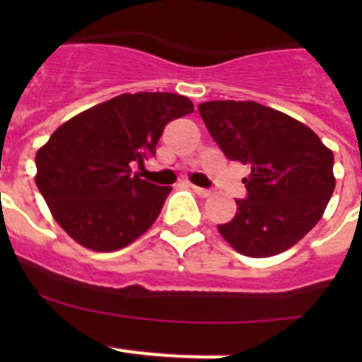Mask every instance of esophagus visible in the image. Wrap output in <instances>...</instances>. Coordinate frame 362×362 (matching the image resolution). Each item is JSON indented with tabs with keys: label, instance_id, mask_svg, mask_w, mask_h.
<instances>
[{
	"label": "esophagus",
	"instance_id": "34e87169",
	"mask_svg": "<svg viewBox=\"0 0 362 362\" xmlns=\"http://www.w3.org/2000/svg\"><path fill=\"white\" fill-rule=\"evenodd\" d=\"M192 190L196 192V194H197V196H199V197H209V196H212V190H209V188L196 187V185H192Z\"/></svg>",
	"mask_w": 362,
	"mask_h": 362
}]
</instances>
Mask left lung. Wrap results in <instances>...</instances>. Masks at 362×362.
<instances>
[{"mask_svg":"<svg viewBox=\"0 0 362 362\" xmlns=\"http://www.w3.org/2000/svg\"><path fill=\"white\" fill-rule=\"evenodd\" d=\"M199 114L232 161L252 166L248 196L217 230L233 250L270 257L317 225L335 188L334 153L306 124L255 101H206Z\"/></svg>","mask_w":362,"mask_h":362,"instance_id":"1","label":"left lung"}]
</instances>
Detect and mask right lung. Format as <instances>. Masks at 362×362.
<instances>
[{
	"label": "right lung",
	"instance_id": "add662e5",
	"mask_svg": "<svg viewBox=\"0 0 362 362\" xmlns=\"http://www.w3.org/2000/svg\"><path fill=\"white\" fill-rule=\"evenodd\" d=\"M194 112L170 92L121 94L63 123L36 153V185L70 238L94 252L121 250L158 219L170 187L137 174L170 121Z\"/></svg>",
	"mask_w": 362,
	"mask_h": 362
}]
</instances>
